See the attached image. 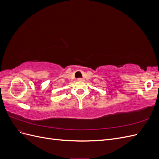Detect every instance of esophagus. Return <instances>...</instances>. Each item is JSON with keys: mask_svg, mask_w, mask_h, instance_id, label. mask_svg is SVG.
Wrapping results in <instances>:
<instances>
[{"mask_svg": "<svg viewBox=\"0 0 159 159\" xmlns=\"http://www.w3.org/2000/svg\"><path fill=\"white\" fill-rule=\"evenodd\" d=\"M84 78H78V81H84Z\"/></svg>", "mask_w": 159, "mask_h": 159, "instance_id": "34e87169", "label": "esophagus"}]
</instances>
